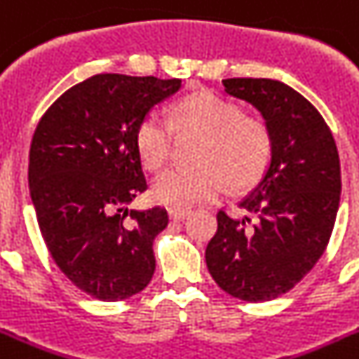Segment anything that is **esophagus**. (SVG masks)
<instances>
[{
  "mask_svg": "<svg viewBox=\"0 0 359 359\" xmlns=\"http://www.w3.org/2000/svg\"><path fill=\"white\" fill-rule=\"evenodd\" d=\"M168 215H170V219H173V221H182V219H186V217L189 215V210H182V208H171L170 212H168Z\"/></svg>",
  "mask_w": 359,
  "mask_h": 359,
  "instance_id": "obj_1",
  "label": "esophagus"
}]
</instances>
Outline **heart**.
<instances>
[{"label": "heart", "mask_w": 359, "mask_h": 359, "mask_svg": "<svg viewBox=\"0 0 359 359\" xmlns=\"http://www.w3.org/2000/svg\"><path fill=\"white\" fill-rule=\"evenodd\" d=\"M175 133L198 137L197 170H168L153 180L156 203L173 208L194 206L219 197L226 182L248 189L272 162L273 138L266 122L243 114L241 105L217 93L198 91L175 105L173 116L149 113L138 123L137 149L147 170H161L173 151Z\"/></svg>", "instance_id": "obj_1"}]
</instances>
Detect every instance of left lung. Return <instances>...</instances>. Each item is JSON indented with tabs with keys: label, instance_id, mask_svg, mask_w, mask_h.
<instances>
[{
	"label": "left lung",
	"instance_id": "1",
	"mask_svg": "<svg viewBox=\"0 0 359 359\" xmlns=\"http://www.w3.org/2000/svg\"><path fill=\"white\" fill-rule=\"evenodd\" d=\"M222 86L263 114L273 155L263 180L239 204L252 219L219 210L206 264L230 296L270 301L314 268L332 236L341 194L338 147L319 111L287 83L228 78Z\"/></svg>",
	"mask_w": 359,
	"mask_h": 359
}]
</instances>
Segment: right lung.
Masks as SVG:
<instances>
[{
  "mask_svg": "<svg viewBox=\"0 0 359 359\" xmlns=\"http://www.w3.org/2000/svg\"><path fill=\"white\" fill-rule=\"evenodd\" d=\"M180 80L95 74L45 111L29 153V188L50 257L69 281L100 301L149 285L153 241L168 212L129 210L147 189L137 128Z\"/></svg>",
  "mask_w": 359,
  "mask_h": 359,
  "instance_id": "1",
  "label": "right lung"
}]
</instances>
